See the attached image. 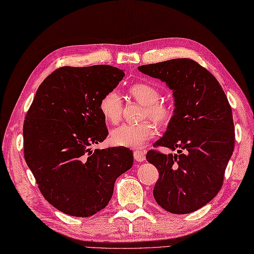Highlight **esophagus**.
I'll return each instance as SVG.
<instances>
[{"mask_svg": "<svg viewBox=\"0 0 254 254\" xmlns=\"http://www.w3.org/2000/svg\"><path fill=\"white\" fill-rule=\"evenodd\" d=\"M133 158H135L136 161H143L145 160V151L135 150L133 151Z\"/></svg>", "mask_w": 254, "mask_h": 254, "instance_id": "34e87169", "label": "esophagus"}]
</instances>
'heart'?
Wrapping results in <instances>:
<instances>
[{"label": "heart", "mask_w": 254, "mask_h": 254, "mask_svg": "<svg viewBox=\"0 0 254 254\" xmlns=\"http://www.w3.org/2000/svg\"><path fill=\"white\" fill-rule=\"evenodd\" d=\"M130 96L141 104V119L139 124H123L111 132L113 145L127 148H141L147 140L157 133V123L159 126H167L174 117V107L169 103L160 100V93L155 86L147 83H137L129 88ZM99 111L107 122L117 124L122 119L124 104L117 90L112 89L105 93L99 99Z\"/></svg>", "instance_id": "1"}]
</instances>
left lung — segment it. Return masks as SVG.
Returning <instances> with one entry per match:
<instances>
[{
	"label": "left lung",
	"instance_id": "obj_1",
	"mask_svg": "<svg viewBox=\"0 0 254 254\" xmlns=\"http://www.w3.org/2000/svg\"><path fill=\"white\" fill-rule=\"evenodd\" d=\"M138 69L166 82L175 97L174 117L154 146L179 149L178 154L151 149L146 155L159 171L154 197L168 212H193L223 185L236 137L231 106L216 77L193 60L175 59Z\"/></svg>",
	"mask_w": 254,
	"mask_h": 254
}]
</instances>
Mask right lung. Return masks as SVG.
<instances>
[{"label": "right lung", "instance_id": "add662e5", "mask_svg": "<svg viewBox=\"0 0 254 254\" xmlns=\"http://www.w3.org/2000/svg\"><path fill=\"white\" fill-rule=\"evenodd\" d=\"M125 73L109 65L63 66L43 80L23 124L24 158L53 207L87 218L108 204L115 181L132 166L126 147L95 149L108 135L99 99Z\"/></svg>", "mask_w": 254, "mask_h": 254}]
</instances>
